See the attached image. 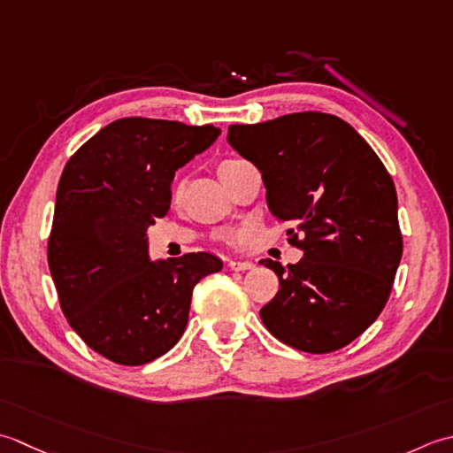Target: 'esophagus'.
<instances>
[{
  "instance_id": "1",
  "label": "esophagus",
  "mask_w": 453,
  "mask_h": 453,
  "mask_svg": "<svg viewBox=\"0 0 453 453\" xmlns=\"http://www.w3.org/2000/svg\"><path fill=\"white\" fill-rule=\"evenodd\" d=\"M228 267L233 272H246V270H252L254 264L252 262H244V260H230Z\"/></svg>"
}]
</instances>
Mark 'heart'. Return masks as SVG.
<instances>
[{
	"label": "heart",
	"instance_id": "b5f03b06",
	"mask_svg": "<svg viewBox=\"0 0 453 453\" xmlns=\"http://www.w3.org/2000/svg\"><path fill=\"white\" fill-rule=\"evenodd\" d=\"M238 160H226V162H223L219 165V172L220 170H225V168H228V165H233V164H236ZM181 191H183V186L181 183H175L173 186V189H172V201H178L180 197H181Z\"/></svg>",
	"mask_w": 453,
	"mask_h": 453
}]
</instances>
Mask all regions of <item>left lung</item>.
<instances>
[{
    "label": "left lung",
    "mask_w": 453,
    "mask_h": 453,
    "mask_svg": "<svg viewBox=\"0 0 453 453\" xmlns=\"http://www.w3.org/2000/svg\"><path fill=\"white\" fill-rule=\"evenodd\" d=\"M228 144L262 172L267 207L303 250L288 267L262 260L281 283L260 311L265 328L309 354L348 346L381 315L403 256L389 172L352 127L319 111L230 125Z\"/></svg>",
    "instance_id": "obj_1"
}]
</instances>
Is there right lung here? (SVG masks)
<instances>
[{
    "label": "right lung",
    "instance_id": "1",
    "mask_svg": "<svg viewBox=\"0 0 453 453\" xmlns=\"http://www.w3.org/2000/svg\"><path fill=\"white\" fill-rule=\"evenodd\" d=\"M220 134L213 125L127 117L64 165L49 267L68 325L111 362L164 356L188 325L193 288L223 262L207 252L154 264L146 228L170 209L173 173Z\"/></svg>",
    "mask_w": 453,
    "mask_h": 453
}]
</instances>
